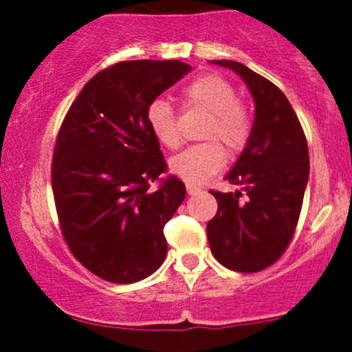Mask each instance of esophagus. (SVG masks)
Segmentation results:
<instances>
[{"mask_svg": "<svg viewBox=\"0 0 352 352\" xmlns=\"http://www.w3.org/2000/svg\"><path fill=\"white\" fill-rule=\"evenodd\" d=\"M201 192V187H196V186H190V184H187V194H190V196H196V194Z\"/></svg>", "mask_w": 352, "mask_h": 352, "instance_id": "1", "label": "esophagus"}]
</instances>
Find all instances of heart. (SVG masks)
<instances>
[{
	"instance_id": "1",
	"label": "heart",
	"mask_w": 352,
	"mask_h": 352,
	"mask_svg": "<svg viewBox=\"0 0 352 352\" xmlns=\"http://www.w3.org/2000/svg\"><path fill=\"white\" fill-rule=\"evenodd\" d=\"M186 107L209 113L201 131L202 143L186 148L170 160V172L190 186H201L219 172L226 163V150L239 153L252 131V119L239 102L235 87L216 74H206L190 81L182 90ZM146 124L162 146L175 150L180 144L177 113L165 98H155L146 107Z\"/></svg>"
}]
</instances>
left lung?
Returning a JSON list of instances; mask_svg holds the SVG:
<instances>
[{
	"label": "left lung",
	"instance_id": "obj_1",
	"mask_svg": "<svg viewBox=\"0 0 352 352\" xmlns=\"http://www.w3.org/2000/svg\"><path fill=\"white\" fill-rule=\"evenodd\" d=\"M245 81L255 102V119L245 150L225 177L242 192L211 190L218 212L208 223L216 261L239 272L274 264L294 235L307 189L310 160L303 127L281 90L236 61H212Z\"/></svg>",
	"mask_w": 352,
	"mask_h": 352
}]
</instances>
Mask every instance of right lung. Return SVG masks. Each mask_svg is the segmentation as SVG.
Here are the masks:
<instances>
[{
	"instance_id": "1",
	"label": "right lung",
	"mask_w": 352,
	"mask_h": 352,
	"mask_svg": "<svg viewBox=\"0 0 352 352\" xmlns=\"http://www.w3.org/2000/svg\"><path fill=\"white\" fill-rule=\"evenodd\" d=\"M192 69L182 61H122L83 87L52 156V192L71 254L109 283L151 276L166 257L163 228L186 199L166 172L146 107Z\"/></svg>"
}]
</instances>
